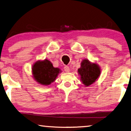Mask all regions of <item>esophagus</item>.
I'll list each match as a JSON object with an SVG mask.
<instances>
[{
  "label": "esophagus",
  "mask_w": 131,
  "mask_h": 131,
  "mask_svg": "<svg viewBox=\"0 0 131 131\" xmlns=\"http://www.w3.org/2000/svg\"><path fill=\"white\" fill-rule=\"evenodd\" d=\"M64 70L66 72H70V69L69 68V66H65L64 67Z\"/></svg>",
  "instance_id": "1"
}]
</instances>
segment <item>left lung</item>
<instances>
[{"label":"left lung","instance_id":"1","mask_svg":"<svg viewBox=\"0 0 131 131\" xmlns=\"http://www.w3.org/2000/svg\"><path fill=\"white\" fill-rule=\"evenodd\" d=\"M78 72L80 76V80L85 86H89L98 79L101 73L100 68L96 63H92L84 59L81 62Z\"/></svg>","mask_w":131,"mask_h":131}]
</instances>
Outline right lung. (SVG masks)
Instances as JSON below:
<instances>
[{
    "instance_id": "right-lung-1",
    "label": "right lung",
    "mask_w": 131,
    "mask_h": 131,
    "mask_svg": "<svg viewBox=\"0 0 131 131\" xmlns=\"http://www.w3.org/2000/svg\"><path fill=\"white\" fill-rule=\"evenodd\" d=\"M61 72V69L53 67L48 59L37 61L32 68L33 78L37 83L43 86H48L53 83Z\"/></svg>"
}]
</instances>
